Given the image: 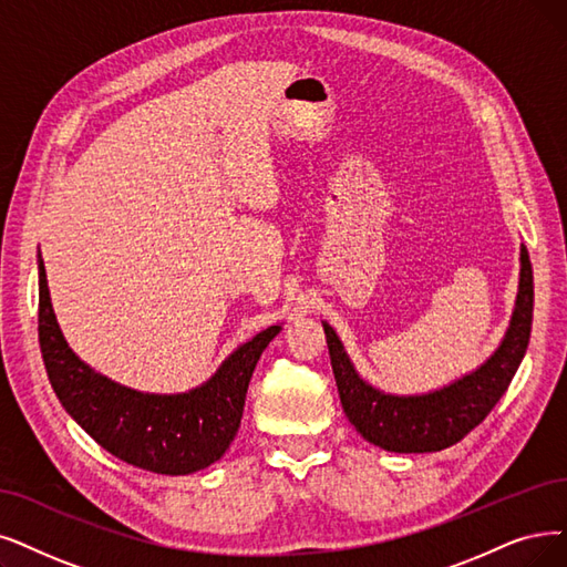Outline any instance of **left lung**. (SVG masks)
I'll return each instance as SVG.
<instances>
[{
  "label": "left lung",
  "mask_w": 567,
  "mask_h": 567,
  "mask_svg": "<svg viewBox=\"0 0 567 567\" xmlns=\"http://www.w3.org/2000/svg\"><path fill=\"white\" fill-rule=\"evenodd\" d=\"M533 326V265L520 248L516 309L503 344L484 365L430 395L398 398L379 393L362 381L334 330L323 323L332 372L344 414L368 442L395 454H427L461 442L501 400L528 349Z\"/></svg>",
  "instance_id": "obj_1"
}]
</instances>
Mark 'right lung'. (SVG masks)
I'll list each match as a JSON object with an SVG mask.
<instances>
[{"mask_svg":"<svg viewBox=\"0 0 567 567\" xmlns=\"http://www.w3.org/2000/svg\"><path fill=\"white\" fill-rule=\"evenodd\" d=\"M279 330L271 326L239 347L202 389L184 395L130 391L66 347L39 258V347L58 400L111 456L155 474H188L225 454L239 430L256 362Z\"/></svg>","mask_w":567,"mask_h":567,"instance_id":"right-lung-1","label":"right lung"}]
</instances>
